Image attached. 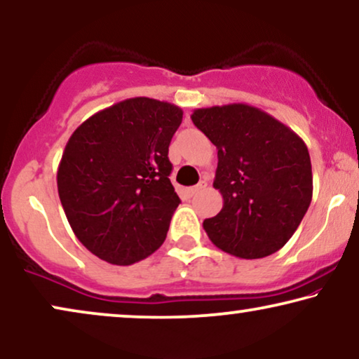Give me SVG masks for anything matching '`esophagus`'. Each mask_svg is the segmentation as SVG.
Masks as SVG:
<instances>
[{"mask_svg":"<svg viewBox=\"0 0 359 359\" xmlns=\"http://www.w3.org/2000/svg\"><path fill=\"white\" fill-rule=\"evenodd\" d=\"M207 187V180H200L198 185H195V187H189L185 190V194H187V197H194V195H197L200 190Z\"/></svg>","mask_w":359,"mask_h":359,"instance_id":"34e87169","label":"esophagus"}]
</instances>
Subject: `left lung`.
Here are the masks:
<instances>
[{"mask_svg":"<svg viewBox=\"0 0 359 359\" xmlns=\"http://www.w3.org/2000/svg\"><path fill=\"white\" fill-rule=\"evenodd\" d=\"M192 121L218 149L213 187L223 208L203 222L212 243L241 259L279 251L312 202L305 142L274 116L245 103L198 108Z\"/></svg>","mask_w":359,"mask_h":359,"instance_id":"8db88e82","label":"left lung"}]
</instances>
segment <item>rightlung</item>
Returning a JSON list of instances; mask_svg holds the SVG:
<instances>
[{
	"mask_svg": "<svg viewBox=\"0 0 359 359\" xmlns=\"http://www.w3.org/2000/svg\"><path fill=\"white\" fill-rule=\"evenodd\" d=\"M184 111L146 97L95 113L70 136L57 189L79 241L100 259L130 266L164 243L180 198L169 144Z\"/></svg>",
	"mask_w": 359,
	"mask_h": 359,
	"instance_id": "right-lung-1",
	"label": "right lung"
}]
</instances>
